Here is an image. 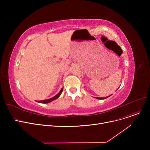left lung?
<instances>
[{
    "label": "left lung",
    "mask_w": 150,
    "mask_h": 150,
    "mask_svg": "<svg viewBox=\"0 0 150 150\" xmlns=\"http://www.w3.org/2000/svg\"><path fill=\"white\" fill-rule=\"evenodd\" d=\"M111 96H108V97H103V98H100V97H96V98L97 99H100V100H103V99H106V98H108L109 97H110Z\"/></svg>",
    "instance_id": "1"
}]
</instances>
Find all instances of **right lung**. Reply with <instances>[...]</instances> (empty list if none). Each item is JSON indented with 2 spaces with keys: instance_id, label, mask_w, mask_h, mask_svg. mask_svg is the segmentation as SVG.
<instances>
[{
  "instance_id": "obj_1",
  "label": "right lung",
  "mask_w": 150,
  "mask_h": 150,
  "mask_svg": "<svg viewBox=\"0 0 150 150\" xmlns=\"http://www.w3.org/2000/svg\"><path fill=\"white\" fill-rule=\"evenodd\" d=\"M62 90H63V88H62V89H61V91H59V92L57 94V95H56V96H55L54 97H52V98H51L47 99V100H44L38 101L37 102H38V103H50V102H51V101H52L54 100L55 99L58 98L60 96V95H61V93H62Z\"/></svg>"
}]
</instances>
